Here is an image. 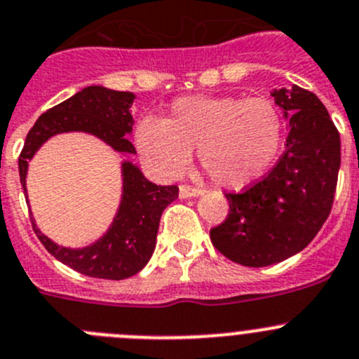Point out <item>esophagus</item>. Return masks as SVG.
Instances as JSON below:
<instances>
[{
  "instance_id": "34e87169",
  "label": "esophagus",
  "mask_w": 359,
  "mask_h": 359,
  "mask_svg": "<svg viewBox=\"0 0 359 359\" xmlns=\"http://www.w3.org/2000/svg\"><path fill=\"white\" fill-rule=\"evenodd\" d=\"M203 191L198 189V187H193V186H180L179 187V196L180 198H195V196L202 195Z\"/></svg>"
}]
</instances>
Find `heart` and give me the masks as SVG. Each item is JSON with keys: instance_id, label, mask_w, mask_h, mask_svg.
<instances>
[{"instance_id": "b5f03b06", "label": "heart", "mask_w": 359, "mask_h": 359, "mask_svg": "<svg viewBox=\"0 0 359 359\" xmlns=\"http://www.w3.org/2000/svg\"><path fill=\"white\" fill-rule=\"evenodd\" d=\"M134 142L147 166L163 177H179L198 149L202 168L226 189L259 182L276 163L283 118L266 97H180L164 120L140 122Z\"/></svg>"}]
</instances>
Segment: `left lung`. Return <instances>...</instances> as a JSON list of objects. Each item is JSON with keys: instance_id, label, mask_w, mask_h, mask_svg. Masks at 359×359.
I'll return each mask as SVG.
<instances>
[{"instance_id": "left-lung-1", "label": "left lung", "mask_w": 359, "mask_h": 359, "mask_svg": "<svg viewBox=\"0 0 359 359\" xmlns=\"http://www.w3.org/2000/svg\"><path fill=\"white\" fill-rule=\"evenodd\" d=\"M287 122L285 152L264 180L226 195L230 212L210 241L232 262L266 267L297 255L323 229L340 170V134L316 93L273 92Z\"/></svg>"}]
</instances>
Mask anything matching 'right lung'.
Here are the masks:
<instances>
[{
	"instance_id": "add662e5",
	"label": "right lung",
	"mask_w": 359,
	"mask_h": 359,
	"mask_svg": "<svg viewBox=\"0 0 359 359\" xmlns=\"http://www.w3.org/2000/svg\"><path fill=\"white\" fill-rule=\"evenodd\" d=\"M134 99L136 95L130 92L92 85L40 115L26 136L25 149L19 157V177L26 202L29 203L26 189L29 161L56 134L85 133L106 143L115 152L136 154L133 143L127 140L134 126L130 115ZM120 173L122 195L118 209L108 230L86 246L69 248L55 243L36 226L32 214L33 230L46 250L56 260L86 276L126 280L140 273L156 250L161 214L179 196V187L150 182L129 159L122 161Z\"/></svg>"
}]
</instances>
